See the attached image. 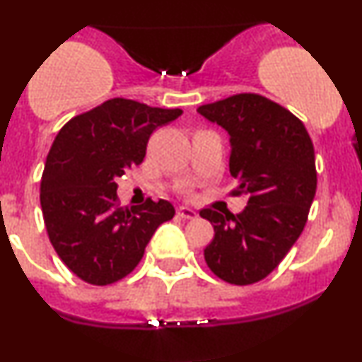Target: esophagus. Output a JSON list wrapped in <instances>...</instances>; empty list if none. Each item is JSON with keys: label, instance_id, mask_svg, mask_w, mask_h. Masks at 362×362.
Listing matches in <instances>:
<instances>
[{"label": "esophagus", "instance_id": "esophagus-1", "mask_svg": "<svg viewBox=\"0 0 362 362\" xmlns=\"http://www.w3.org/2000/svg\"><path fill=\"white\" fill-rule=\"evenodd\" d=\"M177 213H178V216H180V218H184V219H194V218H197V213H195L194 209H190V207H187V206H180V207H178Z\"/></svg>", "mask_w": 362, "mask_h": 362}]
</instances>
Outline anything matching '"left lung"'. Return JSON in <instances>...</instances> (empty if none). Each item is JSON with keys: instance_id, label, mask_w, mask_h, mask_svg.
<instances>
[{"instance_id": "obj_1", "label": "left lung", "mask_w": 362, "mask_h": 362, "mask_svg": "<svg viewBox=\"0 0 362 362\" xmlns=\"http://www.w3.org/2000/svg\"><path fill=\"white\" fill-rule=\"evenodd\" d=\"M230 136L240 214L202 209L214 228L207 267L219 279L247 286L267 277L300 238L317 192L315 149L298 117L255 93H240L197 109Z\"/></svg>"}]
</instances>
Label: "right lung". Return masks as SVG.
<instances>
[{
	"label": "right lung",
	"instance_id": "obj_1",
	"mask_svg": "<svg viewBox=\"0 0 362 362\" xmlns=\"http://www.w3.org/2000/svg\"><path fill=\"white\" fill-rule=\"evenodd\" d=\"M180 115V109L112 98L57 132L40 180V207L54 250L88 284L131 274L156 228L175 216L163 199L119 207L115 178L143 161L156 127Z\"/></svg>",
	"mask_w": 362,
	"mask_h": 362
}]
</instances>
